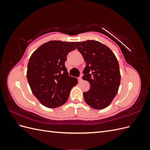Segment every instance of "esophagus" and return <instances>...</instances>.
I'll return each mask as SVG.
<instances>
[{"instance_id": "1", "label": "esophagus", "mask_w": 150, "mask_h": 150, "mask_svg": "<svg viewBox=\"0 0 150 150\" xmlns=\"http://www.w3.org/2000/svg\"><path fill=\"white\" fill-rule=\"evenodd\" d=\"M82 80H83L82 79V76H81L79 78H78V81L80 83V82H81V81H82Z\"/></svg>"}]
</instances>
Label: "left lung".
Returning a JSON list of instances; mask_svg holds the SVG:
<instances>
[{
    "label": "left lung",
    "mask_w": 150,
    "mask_h": 150,
    "mask_svg": "<svg viewBox=\"0 0 150 150\" xmlns=\"http://www.w3.org/2000/svg\"><path fill=\"white\" fill-rule=\"evenodd\" d=\"M86 62L83 79L90 84L83 93L85 102L96 110H103L111 103L118 91L121 74L115 54L106 45L94 40L75 42Z\"/></svg>",
    "instance_id": "obj_1"
}]
</instances>
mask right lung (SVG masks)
I'll list each match as a JSON object with an SVG mask.
<instances>
[{
  "instance_id": "right-lung-1",
  "label": "right lung",
  "mask_w": 150,
  "mask_h": 150,
  "mask_svg": "<svg viewBox=\"0 0 150 150\" xmlns=\"http://www.w3.org/2000/svg\"><path fill=\"white\" fill-rule=\"evenodd\" d=\"M76 48L75 42L51 40L32 54L27 79L32 93L42 105L49 108L62 106L67 100L78 79L69 76L64 63L67 55Z\"/></svg>"
}]
</instances>
